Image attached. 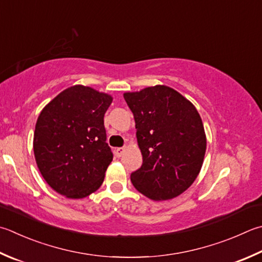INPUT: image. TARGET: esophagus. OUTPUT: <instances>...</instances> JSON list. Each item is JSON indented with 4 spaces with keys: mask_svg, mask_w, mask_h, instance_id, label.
Listing matches in <instances>:
<instances>
[{
    "mask_svg": "<svg viewBox=\"0 0 262 262\" xmlns=\"http://www.w3.org/2000/svg\"><path fill=\"white\" fill-rule=\"evenodd\" d=\"M124 151H125V148H124V147L116 148V149H115V155H116L117 157H121L123 154H124Z\"/></svg>",
    "mask_w": 262,
    "mask_h": 262,
    "instance_id": "esophagus-1",
    "label": "esophagus"
}]
</instances>
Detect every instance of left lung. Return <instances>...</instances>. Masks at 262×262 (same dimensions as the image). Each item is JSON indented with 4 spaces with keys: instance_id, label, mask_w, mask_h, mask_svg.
Segmentation results:
<instances>
[{
    "instance_id": "8db88e82",
    "label": "left lung",
    "mask_w": 262,
    "mask_h": 262,
    "mask_svg": "<svg viewBox=\"0 0 262 262\" xmlns=\"http://www.w3.org/2000/svg\"><path fill=\"white\" fill-rule=\"evenodd\" d=\"M123 96L135 117L142 155L141 167L131 173L132 185L152 201L179 196L195 181L203 164L206 137L199 112L166 85Z\"/></svg>"
}]
</instances>
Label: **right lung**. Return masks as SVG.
<instances>
[{"label":"right lung","mask_w":262,"mask_h":262,"mask_svg":"<svg viewBox=\"0 0 262 262\" xmlns=\"http://www.w3.org/2000/svg\"><path fill=\"white\" fill-rule=\"evenodd\" d=\"M113 97L74 85L53 98L39 114L34 155L44 180L68 199H83L101 186L113 161L103 116Z\"/></svg>","instance_id":"add662e5"}]
</instances>
